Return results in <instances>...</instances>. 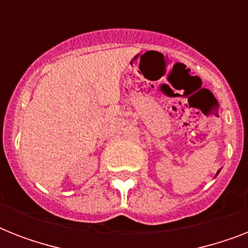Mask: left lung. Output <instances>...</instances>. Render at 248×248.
<instances>
[{
    "label": "left lung",
    "instance_id": "left-lung-1",
    "mask_svg": "<svg viewBox=\"0 0 248 248\" xmlns=\"http://www.w3.org/2000/svg\"><path fill=\"white\" fill-rule=\"evenodd\" d=\"M217 173H219V171H217Z\"/></svg>",
    "mask_w": 248,
    "mask_h": 248
}]
</instances>
